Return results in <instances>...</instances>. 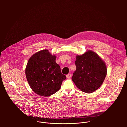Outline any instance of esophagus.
Listing matches in <instances>:
<instances>
[{"label": "esophagus", "instance_id": "esophagus-1", "mask_svg": "<svg viewBox=\"0 0 127 127\" xmlns=\"http://www.w3.org/2000/svg\"><path fill=\"white\" fill-rule=\"evenodd\" d=\"M71 77V74H67V75H66V77L68 78H70Z\"/></svg>", "mask_w": 127, "mask_h": 127}]
</instances>
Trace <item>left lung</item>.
I'll use <instances>...</instances> for the list:
<instances>
[{
	"label": "left lung",
	"mask_w": 127,
	"mask_h": 127,
	"mask_svg": "<svg viewBox=\"0 0 127 127\" xmlns=\"http://www.w3.org/2000/svg\"><path fill=\"white\" fill-rule=\"evenodd\" d=\"M76 69L72 80L78 88L86 93H92L102 85L107 74L104 61L95 52L88 50L77 55Z\"/></svg>",
	"instance_id": "1"
}]
</instances>
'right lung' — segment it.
<instances>
[{
	"mask_svg": "<svg viewBox=\"0 0 127 127\" xmlns=\"http://www.w3.org/2000/svg\"><path fill=\"white\" fill-rule=\"evenodd\" d=\"M56 58V56L45 49L33 54L28 62L25 69L27 81L32 91L41 96L57 92L66 79Z\"/></svg>",
	"mask_w": 127,
	"mask_h": 127,
	"instance_id": "add662e5",
	"label": "right lung"
}]
</instances>
